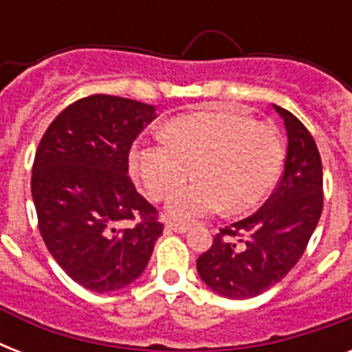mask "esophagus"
Returning a JSON list of instances; mask_svg holds the SVG:
<instances>
[{
    "mask_svg": "<svg viewBox=\"0 0 352 352\" xmlns=\"http://www.w3.org/2000/svg\"><path fill=\"white\" fill-rule=\"evenodd\" d=\"M166 230L177 232V234H184V232H188V225H182V223H173V221H166Z\"/></svg>",
    "mask_w": 352,
    "mask_h": 352,
    "instance_id": "1",
    "label": "esophagus"
}]
</instances>
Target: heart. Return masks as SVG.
Listing matches in <instances>:
<instances>
[{
  "mask_svg": "<svg viewBox=\"0 0 352 352\" xmlns=\"http://www.w3.org/2000/svg\"><path fill=\"white\" fill-rule=\"evenodd\" d=\"M278 131L252 117L225 111L181 115L164 127V137L137 142L129 168L151 201H162L191 176L198 181L171 193L166 212L193 221L217 212L241 215L268 197L283 170Z\"/></svg>",
  "mask_w": 352,
  "mask_h": 352,
  "instance_id": "b5f03b06",
  "label": "heart"
}]
</instances>
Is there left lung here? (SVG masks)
Returning <instances> with one entry per match:
<instances>
[{
    "instance_id": "1",
    "label": "left lung",
    "mask_w": 352,
    "mask_h": 352,
    "mask_svg": "<svg viewBox=\"0 0 352 352\" xmlns=\"http://www.w3.org/2000/svg\"><path fill=\"white\" fill-rule=\"evenodd\" d=\"M283 117L289 146L281 179L267 203L246 219L221 228L197 259V272L217 294L254 298L279 283L303 256L323 210L322 157L300 118Z\"/></svg>"
}]
</instances>
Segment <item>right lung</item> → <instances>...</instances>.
<instances>
[{"instance_id": "1", "label": "right lung", "mask_w": 352, "mask_h": 352, "mask_svg": "<svg viewBox=\"0 0 352 352\" xmlns=\"http://www.w3.org/2000/svg\"><path fill=\"white\" fill-rule=\"evenodd\" d=\"M153 118L142 102L85 96L51 122L36 149L30 190L41 237L69 278L98 294L135 281L164 230L127 175L129 149ZM124 220L135 226L118 229Z\"/></svg>"}]
</instances>
